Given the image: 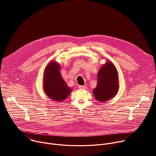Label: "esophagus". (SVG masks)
<instances>
[{"instance_id": "esophagus-1", "label": "esophagus", "mask_w": 156, "mask_h": 156, "mask_svg": "<svg viewBox=\"0 0 156 156\" xmlns=\"http://www.w3.org/2000/svg\"><path fill=\"white\" fill-rule=\"evenodd\" d=\"M78 87L80 89H81V90H84V89H86V86H83V85H79Z\"/></svg>"}]
</instances>
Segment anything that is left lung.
Here are the masks:
<instances>
[{"instance_id": "obj_1", "label": "left lung", "mask_w": 156, "mask_h": 156, "mask_svg": "<svg viewBox=\"0 0 156 156\" xmlns=\"http://www.w3.org/2000/svg\"><path fill=\"white\" fill-rule=\"evenodd\" d=\"M118 73L115 66L110 62L102 66L98 73V83L93 90L95 98L105 102L112 98L119 90Z\"/></svg>"}]
</instances>
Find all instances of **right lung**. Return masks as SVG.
<instances>
[{
	"mask_svg": "<svg viewBox=\"0 0 156 156\" xmlns=\"http://www.w3.org/2000/svg\"><path fill=\"white\" fill-rule=\"evenodd\" d=\"M44 90L50 99L61 102L71 93V88L66 84L60 73V65L51 62L45 69L44 78Z\"/></svg>",
	"mask_w": 156,
	"mask_h": 156,
	"instance_id": "add662e5",
	"label": "right lung"
}]
</instances>
